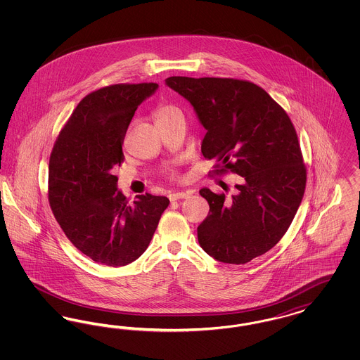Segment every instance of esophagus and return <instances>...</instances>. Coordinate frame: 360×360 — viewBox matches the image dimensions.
I'll list each match as a JSON object with an SVG mask.
<instances>
[{
  "label": "esophagus",
  "mask_w": 360,
  "mask_h": 360,
  "mask_svg": "<svg viewBox=\"0 0 360 360\" xmlns=\"http://www.w3.org/2000/svg\"><path fill=\"white\" fill-rule=\"evenodd\" d=\"M191 193L190 191H172V194L169 195V198L172 201H176V200H182V198H188Z\"/></svg>",
  "instance_id": "1"
}]
</instances>
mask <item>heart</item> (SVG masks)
Segmentation results:
<instances>
[{
  "label": "heart",
  "mask_w": 360,
  "mask_h": 360,
  "mask_svg": "<svg viewBox=\"0 0 360 360\" xmlns=\"http://www.w3.org/2000/svg\"><path fill=\"white\" fill-rule=\"evenodd\" d=\"M175 112H178V108L169 105V103H162L155 110V119H156V121L163 120V119L169 117L170 115L175 113Z\"/></svg>",
  "instance_id": "obj_1"
}]
</instances>
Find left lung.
<instances>
[{
  "instance_id": "1",
  "label": "left lung",
  "mask_w": 360,
  "mask_h": 360,
  "mask_svg": "<svg viewBox=\"0 0 360 360\" xmlns=\"http://www.w3.org/2000/svg\"><path fill=\"white\" fill-rule=\"evenodd\" d=\"M166 85L193 105L204 125L201 153L216 160L213 174L241 176L231 197L200 190L209 204V214L197 228L200 245L229 264L266 254L289 229L307 186L290 117L250 81L170 77Z\"/></svg>"
}]
</instances>
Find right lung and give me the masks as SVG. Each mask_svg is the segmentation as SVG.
I'll list each match as a JSON object with an SVG mask.
<instances>
[{
    "label": "right lung",
    "mask_w": 360,
    "mask_h": 360,
    "mask_svg": "<svg viewBox=\"0 0 360 360\" xmlns=\"http://www.w3.org/2000/svg\"><path fill=\"white\" fill-rule=\"evenodd\" d=\"M158 84H117L87 94L56 139L49 166V201L68 239L94 262L119 267L148 247L167 197L146 193L134 205L117 188L113 169L140 103Z\"/></svg>",
    "instance_id": "add662e5"
}]
</instances>
